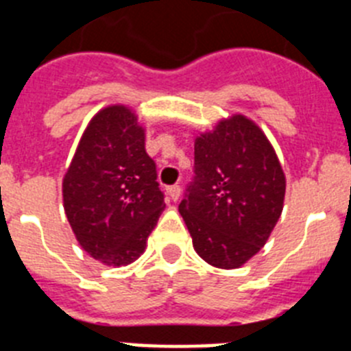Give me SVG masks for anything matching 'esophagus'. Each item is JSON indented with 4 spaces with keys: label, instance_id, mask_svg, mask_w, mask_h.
<instances>
[{
    "label": "esophagus",
    "instance_id": "esophagus-1",
    "mask_svg": "<svg viewBox=\"0 0 351 351\" xmlns=\"http://www.w3.org/2000/svg\"><path fill=\"white\" fill-rule=\"evenodd\" d=\"M167 193H169L170 200H173V202H176V200L181 197V186H178V184L170 186V188H167Z\"/></svg>",
    "mask_w": 351,
    "mask_h": 351
}]
</instances>
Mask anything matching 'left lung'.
<instances>
[{
    "label": "left lung",
    "instance_id": "8db88e82",
    "mask_svg": "<svg viewBox=\"0 0 351 351\" xmlns=\"http://www.w3.org/2000/svg\"><path fill=\"white\" fill-rule=\"evenodd\" d=\"M285 172L265 133L243 114L195 138V178L179 204L193 247L218 269L255 256L283 210Z\"/></svg>",
    "mask_w": 351,
    "mask_h": 351
}]
</instances>
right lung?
I'll list each match as a JSON object with an SVG mask.
<instances>
[{"label":"right lung","mask_w":351,"mask_h":351,"mask_svg":"<svg viewBox=\"0 0 351 351\" xmlns=\"http://www.w3.org/2000/svg\"><path fill=\"white\" fill-rule=\"evenodd\" d=\"M145 133L125 105L89 121L63 178V206L82 250L104 265H128L144 253L165 209Z\"/></svg>","instance_id":"1"}]
</instances>
